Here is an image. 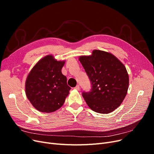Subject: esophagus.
I'll return each instance as SVG.
<instances>
[{
    "mask_svg": "<svg viewBox=\"0 0 154 154\" xmlns=\"http://www.w3.org/2000/svg\"><path fill=\"white\" fill-rule=\"evenodd\" d=\"M74 89H76V90H78V91H79L80 89V85H76L75 87H74Z\"/></svg>",
    "mask_w": 154,
    "mask_h": 154,
    "instance_id": "obj_1",
    "label": "esophagus"
}]
</instances>
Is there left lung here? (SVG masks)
Wrapping results in <instances>:
<instances>
[{"instance_id": "obj_1", "label": "left lung", "mask_w": 154, "mask_h": 154, "mask_svg": "<svg viewBox=\"0 0 154 154\" xmlns=\"http://www.w3.org/2000/svg\"><path fill=\"white\" fill-rule=\"evenodd\" d=\"M79 60L92 85L91 91L82 92L87 104L100 114L113 112L127 95L129 78L126 67L115 56L100 50L82 56Z\"/></svg>"}]
</instances>
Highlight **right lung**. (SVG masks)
I'll list each match as a JSON object with an SVG mask.
<instances>
[{
    "mask_svg": "<svg viewBox=\"0 0 154 154\" xmlns=\"http://www.w3.org/2000/svg\"><path fill=\"white\" fill-rule=\"evenodd\" d=\"M64 61L52 55L42 58L31 69L26 81L27 99L42 112H53L61 107L71 89L62 73Z\"/></svg>",
    "mask_w": 154,
    "mask_h": 154,
    "instance_id": "add662e5",
    "label": "right lung"
}]
</instances>
